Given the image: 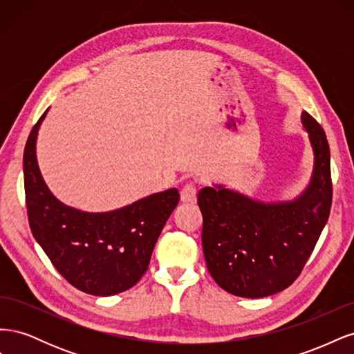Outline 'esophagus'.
Here are the masks:
<instances>
[{
	"mask_svg": "<svg viewBox=\"0 0 354 354\" xmlns=\"http://www.w3.org/2000/svg\"><path fill=\"white\" fill-rule=\"evenodd\" d=\"M180 199L185 203H195L196 202V186L187 183L180 192Z\"/></svg>",
	"mask_w": 354,
	"mask_h": 354,
	"instance_id": "1",
	"label": "esophagus"
}]
</instances>
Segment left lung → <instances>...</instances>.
I'll list each match as a JSON object with an SVG mask.
<instances>
[{
	"instance_id": "left-lung-1",
	"label": "left lung",
	"mask_w": 354,
	"mask_h": 354,
	"mask_svg": "<svg viewBox=\"0 0 354 354\" xmlns=\"http://www.w3.org/2000/svg\"><path fill=\"white\" fill-rule=\"evenodd\" d=\"M315 165L307 189L294 201L260 202L223 186L198 194L202 246L208 272L220 288L243 298L283 291L304 269L329 217L330 153L326 134L301 113Z\"/></svg>"
}]
</instances>
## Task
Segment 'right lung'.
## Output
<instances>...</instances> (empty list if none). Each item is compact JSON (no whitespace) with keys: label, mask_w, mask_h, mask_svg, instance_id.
<instances>
[{"label":"right lung","mask_w":354,"mask_h":354,"mask_svg":"<svg viewBox=\"0 0 354 354\" xmlns=\"http://www.w3.org/2000/svg\"><path fill=\"white\" fill-rule=\"evenodd\" d=\"M47 111L32 128L24 153L28 218L53 266L82 292L109 297L134 286L146 273L155 243L178 203L168 189L109 212H85L62 203L39 173L35 145Z\"/></svg>","instance_id":"1"}]
</instances>
